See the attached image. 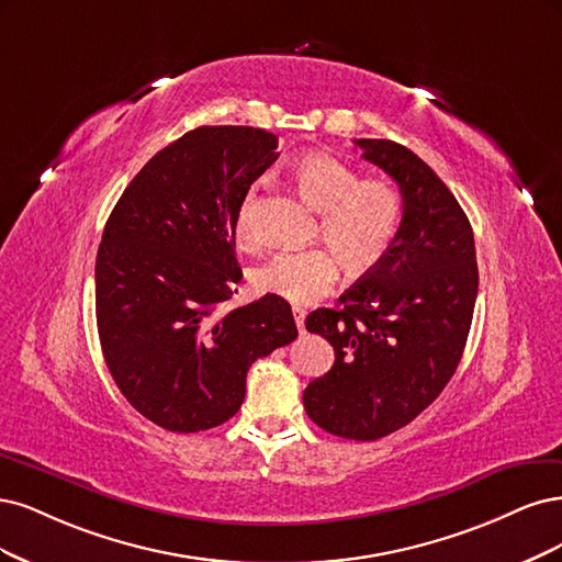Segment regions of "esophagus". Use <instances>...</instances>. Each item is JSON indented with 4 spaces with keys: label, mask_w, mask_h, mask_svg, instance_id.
<instances>
[{
    "label": "esophagus",
    "mask_w": 562,
    "mask_h": 562,
    "mask_svg": "<svg viewBox=\"0 0 562 562\" xmlns=\"http://www.w3.org/2000/svg\"><path fill=\"white\" fill-rule=\"evenodd\" d=\"M294 322H296V327H299V331L303 334V329H305V311L303 307H294Z\"/></svg>",
    "instance_id": "34e87169"
}]
</instances>
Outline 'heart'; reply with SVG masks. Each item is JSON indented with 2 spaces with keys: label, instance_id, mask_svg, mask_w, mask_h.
Returning <instances> with one entry per match:
<instances>
[{
  "label": "heart",
  "instance_id": "1",
  "mask_svg": "<svg viewBox=\"0 0 562 562\" xmlns=\"http://www.w3.org/2000/svg\"><path fill=\"white\" fill-rule=\"evenodd\" d=\"M303 201L319 214V235L331 249L280 251L251 273L259 294L294 305L313 303L338 280V261L350 276H367L392 249L402 226V195L383 179H359L357 170L329 154H305L294 166ZM235 238L259 245L257 193L249 191L235 214Z\"/></svg>",
  "mask_w": 562,
  "mask_h": 562
}]
</instances>
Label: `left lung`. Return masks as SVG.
Here are the masks:
<instances>
[{
	"instance_id": "left-lung-1",
	"label": "left lung",
	"mask_w": 562,
	"mask_h": 562,
	"mask_svg": "<svg viewBox=\"0 0 562 562\" xmlns=\"http://www.w3.org/2000/svg\"><path fill=\"white\" fill-rule=\"evenodd\" d=\"M402 191L387 257L305 329L334 346L329 373L303 392L307 418L334 437L375 441L406 427L456 373L479 294L474 231L423 158L392 139H355Z\"/></svg>"
}]
</instances>
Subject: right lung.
I'll return each mask as SVG.
<instances>
[{
	"label": "right lung",
	"mask_w": 562,
	"mask_h": 562,
	"mask_svg": "<svg viewBox=\"0 0 562 562\" xmlns=\"http://www.w3.org/2000/svg\"><path fill=\"white\" fill-rule=\"evenodd\" d=\"M278 137L203 125L160 149L125 187L95 261V317L114 383L154 425L226 423L249 367L299 331L284 299L222 311L238 292L235 214L278 160Z\"/></svg>",
	"instance_id": "right-lung-1"
}]
</instances>
